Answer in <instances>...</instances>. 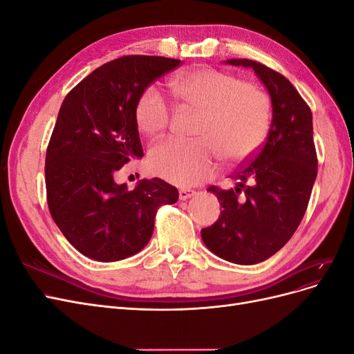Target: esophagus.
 Instances as JSON below:
<instances>
[{"mask_svg": "<svg viewBox=\"0 0 354 354\" xmlns=\"http://www.w3.org/2000/svg\"><path fill=\"white\" fill-rule=\"evenodd\" d=\"M195 194L196 192L195 190H190V189H180L178 190V196H180V199H189V198H192V196H195Z\"/></svg>", "mask_w": 354, "mask_h": 354, "instance_id": "34e87169", "label": "esophagus"}]
</instances>
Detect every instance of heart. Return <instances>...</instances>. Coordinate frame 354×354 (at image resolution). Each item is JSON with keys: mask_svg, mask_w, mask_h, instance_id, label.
<instances>
[{"mask_svg": "<svg viewBox=\"0 0 354 354\" xmlns=\"http://www.w3.org/2000/svg\"><path fill=\"white\" fill-rule=\"evenodd\" d=\"M180 108L195 112L199 120L195 142L168 140L149 152L153 174L177 186H195L214 176L218 153L241 164L263 146L272 120L269 95L259 85L241 82L229 72L196 68L177 73L169 82ZM138 133L159 138L169 127L171 109L160 93L149 87L134 108Z\"/></svg>", "mask_w": 354, "mask_h": 354, "instance_id": "1", "label": "heart"}]
</instances>
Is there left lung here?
Masks as SVG:
<instances>
[{"label":"left lung","mask_w":354,"mask_h":354,"mask_svg":"<svg viewBox=\"0 0 354 354\" xmlns=\"http://www.w3.org/2000/svg\"><path fill=\"white\" fill-rule=\"evenodd\" d=\"M226 63L255 72L270 94L273 118L263 147L230 176L236 186L208 189L223 209L201 236L220 259L250 266L279 251L304 217L317 176L313 116L279 72L248 59Z\"/></svg>","instance_id":"8db88e82"}]
</instances>
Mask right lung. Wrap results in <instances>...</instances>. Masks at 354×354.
<instances>
[{
  "label": "right lung",
  "instance_id": "add662e5",
  "mask_svg": "<svg viewBox=\"0 0 354 354\" xmlns=\"http://www.w3.org/2000/svg\"><path fill=\"white\" fill-rule=\"evenodd\" d=\"M180 60L124 56L104 63L63 100L46 155L47 202L53 220L75 250L97 261H118L151 241L156 211L178 199L160 178L134 190L115 176L143 156L134 122L138 97Z\"/></svg>",
  "mask_w": 354,
  "mask_h": 354
}]
</instances>
